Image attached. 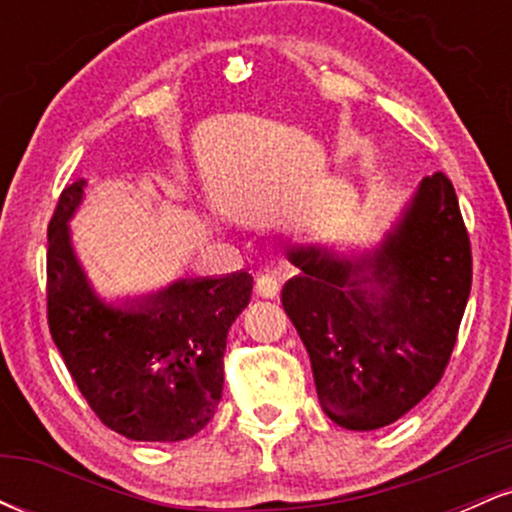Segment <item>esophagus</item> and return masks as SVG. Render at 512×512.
Segmentation results:
<instances>
[{"mask_svg":"<svg viewBox=\"0 0 512 512\" xmlns=\"http://www.w3.org/2000/svg\"><path fill=\"white\" fill-rule=\"evenodd\" d=\"M255 289L262 298H276V296H279V289H281L279 276H276V274H260V276H257Z\"/></svg>","mask_w":512,"mask_h":512,"instance_id":"esophagus-1","label":"esophagus"}]
</instances>
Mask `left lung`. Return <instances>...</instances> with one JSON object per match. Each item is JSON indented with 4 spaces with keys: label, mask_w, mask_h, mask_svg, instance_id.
Returning a JSON list of instances; mask_svg holds the SVG:
<instances>
[{
    "label": "left lung",
    "mask_w": 512,
    "mask_h": 512,
    "mask_svg": "<svg viewBox=\"0 0 512 512\" xmlns=\"http://www.w3.org/2000/svg\"><path fill=\"white\" fill-rule=\"evenodd\" d=\"M301 274L281 291L334 424H395L443 378L472 289V248L455 187L426 175L373 252L289 250Z\"/></svg>",
    "instance_id": "left-lung-1"
}]
</instances>
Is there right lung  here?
Segmentation results:
<instances>
[{
	"label": "right lung",
	"mask_w": 512,
	"mask_h": 512,
	"mask_svg": "<svg viewBox=\"0 0 512 512\" xmlns=\"http://www.w3.org/2000/svg\"><path fill=\"white\" fill-rule=\"evenodd\" d=\"M86 180L62 190L48 226V325L76 387L105 426L129 440L175 443L214 416L223 351L248 308L252 276L180 279L125 303H105L76 260L69 219Z\"/></svg>",
	"instance_id": "right-lung-1"
}]
</instances>
